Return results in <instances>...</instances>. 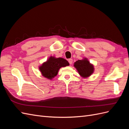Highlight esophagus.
Instances as JSON below:
<instances>
[{
	"instance_id": "esophagus-1",
	"label": "esophagus",
	"mask_w": 129,
	"mask_h": 129,
	"mask_svg": "<svg viewBox=\"0 0 129 129\" xmlns=\"http://www.w3.org/2000/svg\"><path fill=\"white\" fill-rule=\"evenodd\" d=\"M68 62L70 64H72V62H73V59L72 58H69L68 60Z\"/></svg>"
}]
</instances>
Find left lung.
<instances>
[{"instance_id": "obj_1", "label": "left lung", "mask_w": 129, "mask_h": 129, "mask_svg": "<svg viewBox=\"0 0 129 129\" xmlns=\"http://www.w3.org/2000/svg\"><path fill=\"white\" fill-rule=\"evenodd\" d=\"M74 67L77 70L80 75L83 77L89 76L93 72V66L89 63L87 58L77 60L74 63Z\"/></svg>"}]
</instances>
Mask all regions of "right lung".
Here are the masks:
<instances>
[{"instance_id": "1", "label": "right lung", "mask_w": 129, "mask_h": 129, "mask_svg": "<svg viewBox=\"0 0 129 129\" xmlns=\"http://www.w3.org/2000/svg\"><path fill=\"white\" fill-rule=\"evenodd\" d=\"M69 64L68 62L63 58H55L51 56L40 66L39 69L43 76L52 80L53 77L56 76L60 68Z\"/></svg>"}]
</instances>
